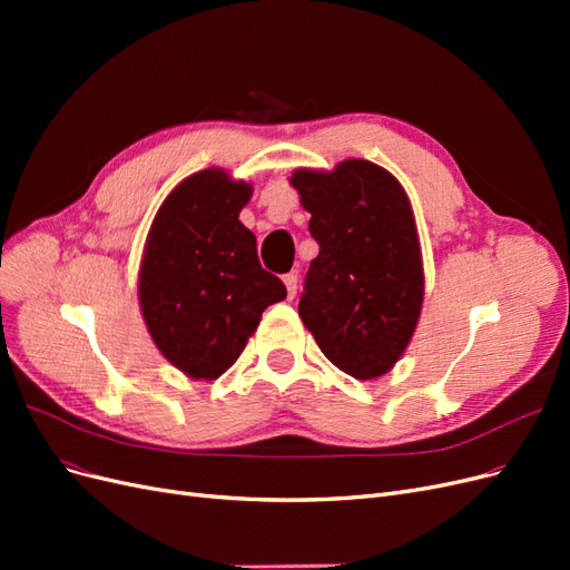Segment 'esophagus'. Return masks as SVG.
<instances>
[{
    "label": "esophagus",
    "mask_w": 570,
    "mask_h": 570,
    "mask_svg": "<svg viewBox=\"0 0 570 570\" xmlns=\"http://www.w3.org/2000/svg\"><path fill=\"white\" fill-rule=\"evenodd\" d=\"M283 283H285V287H287V297L292 299L297 295V283H299V273L297 271H289V273H285L283 275Z\"/></svg>",
    "instance_id": "obj_1"
}]
</instances>
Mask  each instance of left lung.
Here are the masks:
<instances>
[{
    "instance_id": "1",
    "label": "left lung",
    "mask_w": 570,
    "mask_h": 570,
    "mask_svg": "<svg viewBox=\"0 0 570 570\" xmlns=\"http://www.w3.org/2000/svg\"><path fill=\"white\" fill-rule=\"evenodd\" d=\"M289 183L318 243L299 316L340 371L373 381L404 354L421 316L423 266L409 197L364 159L331 174L302 168Z\"/></svg>"
}]
</instances>
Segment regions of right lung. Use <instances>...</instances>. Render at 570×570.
I'll use <instances>...</instances> for the list:
<instances>
[{
  "mask_svg": "<svg viewBox=\"0 0 570 570\" xmlns=\"http://www.w3.org/2000/svg\"><path fill=\"white\" fill-rule=\"evenodd\" d=\"M252 187L209 168L183 180L151 223L140 271L149 335L170 364L214 381L243 354L264 308L287 297L239 223Z\"/></svg>",
  "mask_w": 570,
  "mask_h": 570,
  "instance_id": "1",
  "label": "right lung"
}]
</instances>
